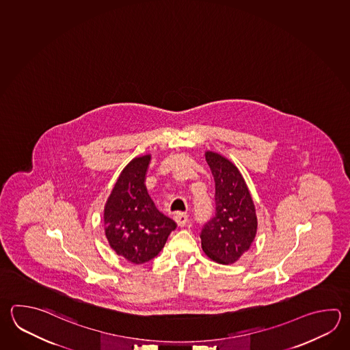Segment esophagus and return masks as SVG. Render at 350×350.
I'll return each instance as SVG.
<instances>
[{
  "label": "esophagus",
  "mask_w": 350,
  "mask_h": 350,
  "mask_svg": "<svg viewBox=\"0 0 350 350\" xmlns=\"http://www.w3.org/2000/svg\"><path fill=\"white\" fill-rule=\"evenodd\" d=\"M174 219L176 221V224H178V226L184 227L189 224V216L186 215V213H178L174 216Z\"/></svg>",
  "instance_id": "esophagus-1"
}]
</instances>
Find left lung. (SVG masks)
<instances>
[{"mask_svg":"<svg viewBox=\"0 0 350 350\" xmlns=\"http://www.w3.org/2000/svg\"><path fill=\"white\" fill-rule=\"evenodd\" d=\"M215 180L216 213L201 233V246L211 260L231 265L250 250L257 232L254 201L240 170L228 159L206 151Z\"/></svg>","mask_w":350,"mask_h":350,"instance_id":"left-lung-1","label":"left lung"}]
</instances>
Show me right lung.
I'll list each match as a JSON object with an SVG mask.
<instances>
[{"label":"right lung","instance_id":"1","mask_svg":"<svg viewBox=\"0 0 350 350\" xmlns=\"http://www.w3.org/2000/svg\"><path fill=\"white\" fill-rule=\"evenodd\" d=\"M150 155L133 159L120 172L104 207V230L116 254L134 265L158 256L175 221L159 211L150 199L145 178Z\"/></svg>","mask_w":350,"mask_h":350}]
</instances>
